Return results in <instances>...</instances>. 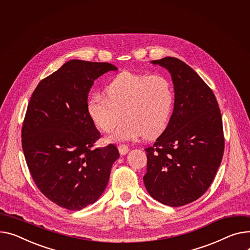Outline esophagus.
Segmentation results:
<instances>
[{"label":"esophagus","instance_id":"obj_1","mask_svg":"<svg viewBox=\"0 0 250 250\" xmlns=\"http://www.w3.org/2000/svg\"><path fill=\"white\" fill-rule=\"evenodd\" d=\"M119 151L121 155H126L128 153V146L125 144H121L119 146Z\"/></svg>","mask_w":250,"mask_h":250}]
</instances>
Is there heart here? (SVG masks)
Segmentation results:
<instances>
[{
	"instance_id": "heart-1",
	"label": "heart",
	"mask_w": 250,
	"mask_h": 250,
	"mask_svg": "<svg viewBox=\"0 0 250 250\" xmlns=\"http://www.w3.org/2000/svg\"><path fill=\"white\" fill-rule=\"evenodd\" d=\"M105 93L92 95L86 111L95 126L104 132L113 129L124 116L125 121L106 137L107 143L153 139L167 128L175 103L169 78L124 71L110 81Z\"/></svg>"
}]
</instances>
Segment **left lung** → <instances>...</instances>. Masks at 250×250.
<instances>
[{
    "label": "left lung",
    "instance_id": "8db88e82",
    "mask_svg": "<svg viewBox=\"0 0 250 250\" xmlns=\"http://www.w3.org/2000/svg\"><path fill=\"white\" fill-rule=\"evenodd\" d=\"M171 73L175 90L170 123L146 148L144 183L157 201L172 207L189 204L210 187L222 161L221 112L211 88L189 65L175 57L153 60Z\"/></svg>",
    "mask_w": 250,
    "mask_h": 250
}]
</instances>
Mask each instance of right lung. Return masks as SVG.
<instances>
[{
  "mask_svg": "<svg viewBox=\"0 0 250 250\" xmlns=\"http://www.w3.org/2000/svg\"><path fill=\"white\" fill-rule=\"evenodd\" d=\"M118 70L106 62L70 60L42 79L32 93L22 126V147L38 189L68 210L94 203L120 157L114 145L93 148L101 138L86 111L93 82Z\"/></svg>",
  "mask_w": 250,
  "mask_h": 250,
  "instance_id": "obj_1",
  "label": "right lung"
}]
</instances>
